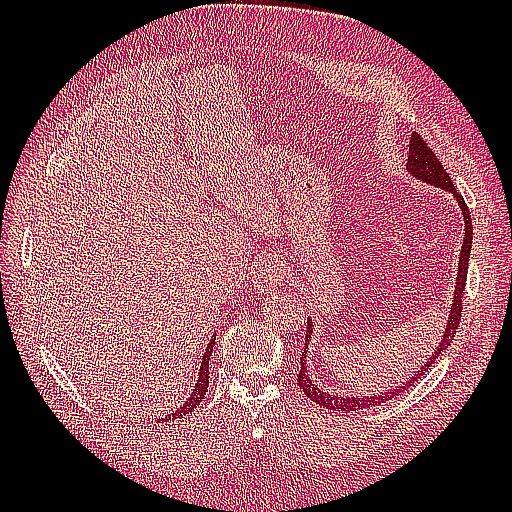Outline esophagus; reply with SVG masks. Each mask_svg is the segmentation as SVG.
Segmentation results:
<instances>
[{"label": "esophagus", "instance_id": "esophagus-1", "mask_svg": "<svg viewBox=\"0 0 512 512\" xmlns=\"http://www.w3.org/2000/svg\"><path fill=\"white\" fill-rule=\"evenodd\" d=\"M286 277H288V270L284 268V264H281L277 257L266 255L257 262L255 275H253V286L257 292H268L275 286L284 284Z\"/></svg>", "mask_w": 512, "mask_h": 512}]
</instances>
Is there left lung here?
Returning <instances> with one entry per match:
<instances>
[{
  "mask_svg": "<svg viewBox=\"0 0 512 512\" xmlns=\"http://www.w3.org/2000/svg\"><path fill=\"white\" fill-rule=\"evenodd\" d=\"M407 171L411 173L416 180H422L431 184V187H438L453 193V198L458 200V206L462 209V217H464V242H462V250H460V264H458V277H455V292H453V303H451V314H449V321H447V328H444L442 339L436 347V352L429 356V361L424 363L416 374L411 376V380H407L405 385H400L396 389H387L383 391L380 396H341V394H334V391H323L317 385H314V380L308 376V369H306V354H308V345L312 341V319H308V330H306V350L301 352V369H299V378H297V385L299 389H303V394H306L312 402H317L319 407L323 409H332V411H358V409H367V407H374L380 405V402H387L394 396H400L402 391L409 389L416 380L424 374L429 372L431 365L436 363V358L447 352V347L451 345L455 330H458L460 325V317H462V292L466 286V273H469V255H471V244H473V224H471V213H469V206H466L462 195L455 191L453 187V180L449 178V173L444 171L442 162L436 158V154L427 147V143L420 138V134L413 132L411 140H409V158H407Z\"/></svg>",
  "mask_w": 512,
  "mask_h": 512,
  "instance_id": "obj_1",
  "label": "left lung"
}]
</instances>
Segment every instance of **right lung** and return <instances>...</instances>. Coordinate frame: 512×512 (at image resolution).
Wrapping results in <instances>:
<instances>
[{
	"mask_svg": "<svg viewBox=\"0 0 512 512\" xmlns=\"http://www.w3.org/2000/svg\"><path fill=\"white\" fill-rule=\"evenodd\" d=\"M213 345H215V339H211V343L206 345L204 356H202L200 372H198V383H195V389L191 391V396H189L187 400H184L176 411L169 413V416H167L165 420H173V418L187 416L189 411H193V409L198 407L200 402H202V398H204V394H206V389H209V361H211V356H213Z\"/></svg>",
	"mask_w": 512,
	"mask_h": 512,
	"instance_id": "add662e5",
	"label": "right lung"
}]
</instances>
